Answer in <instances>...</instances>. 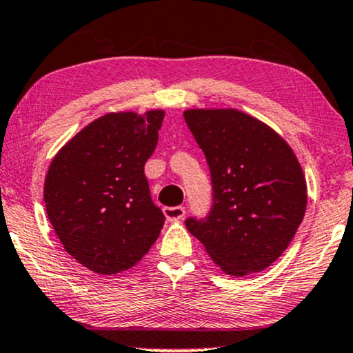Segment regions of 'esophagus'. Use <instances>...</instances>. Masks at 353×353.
<instances>
[{
    "label": "esophagus",
    "instance_id": "34e87169",
    "mask_svg": "<svg viewBox=\"0 0 353 353\" xmlns=\"http://www.w3.org/2000/svg\"><path fill=\"white\" fill-rule=\"evenodd\" d=\"M163 213L168 221H179L184 218L185 208L184 206H166V208H163Z\"/></svg>",
    "mask_w": 353,
    "mask_h": 353
}]
</instances>
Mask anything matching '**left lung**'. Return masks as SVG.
Returning <instances> with one entry per match:
<instances>
[{
    "label": "left lung",
    "instance_id": "8db88e82",
    "mask_svg": "<svg viewBox=\"0 0 353 353\" xmlns=\"http://www.w3.org/2000/svg\"><path fill=\"white\" fill-rule=\"evenodd\" d=\"M213 182L206 219H187L221 271L245 278L283 255L307 210V181L290 145L234 108L184 111Z\"/></svg>",
    "mask_w": 353,
    "mask_h": 353
}]
</instances>
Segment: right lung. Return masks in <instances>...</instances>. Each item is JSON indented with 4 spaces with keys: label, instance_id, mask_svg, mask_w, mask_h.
<instances>
[{
    "label": "right lung",
    "instance_id": "right-lung-1",
    "mask_svg": "<svg viewBox=\"0 0 353 353\" xmlns=\"http://www.w3.org/2000/svg\"><path fill=\"white\" fill-rule=\"evenodd\" d=\"M163 119V110L108 112L54 154L43 187L46 214L64 250L87 270L128 271L157 242L164 214L143 166Z\"/></svg>",
    "mask_w": 353,
    "mask_h": 353
}]
</instances>
